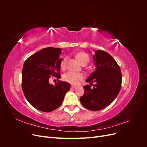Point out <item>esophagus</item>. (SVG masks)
Returning a JSON list of instances; mask_svg holds the SVG:
<instances>
[{
  "label": "esophagus",
  "mask_w": 147,
  "mask_h": 147,
  "mask_svg": "<svg viewBox=\"0 0 147 147\" xmlns=\"http://www.w3.org/2000/svg\"><path fill=\"white\" fill-rule=\"evenodd\" d=\"M76 88H77V86H73V85L71 86V89H75Z\"/></svg>",
  "instance_id": "1"
}]
</instances>
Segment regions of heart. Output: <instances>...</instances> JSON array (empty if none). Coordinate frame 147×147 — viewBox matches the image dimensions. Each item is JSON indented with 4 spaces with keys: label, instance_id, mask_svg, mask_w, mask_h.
<instances>
[{
    "label": "heart",
    "instance_id": "heart-1",
    "mask_svg": "<svg viewBox=\"0 0 147 147\" xmlns=\"http://www.w3.org/2000/svg\"><path fill=\"white\" fill-rule=\"evenodd\" d=\"M75 57H76L77 59L81 64L84 63H88L89 62V60H90V57H89L88 55L86 54V53H83V52L77 53V54L75 55ZM66 62H67V57H65L61 62L60 67L61 69L64 70L65 69ZM83 78H84V75L81 73L68 72L64 75V80L70 84H74V85H77L78 84H79L80 82L83 80Z\"/></svg>",
    "mask_w": 147,
    "mask_h": 147
}]
</instances>
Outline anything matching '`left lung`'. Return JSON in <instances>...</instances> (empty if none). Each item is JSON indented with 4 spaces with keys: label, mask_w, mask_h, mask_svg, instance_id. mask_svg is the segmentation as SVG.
<instances>
[{
    "label": "left lung",
    "mask_w": 147,
    "mask_h": 147,
    "mask_svg": "<svg viewBox=\"0 0 147 147\" xmlns=\"http://www.w3.org/2000/svg\"><path fill=\"white\" fill-rule=\"evenodd\" d=\"M96 68L86 80L90 85L93 82L96 84L92 88L88 84L83 86L84 92L80 99L84 107L98 111L112 103L121 87L122 75L117 63L108 53L102 50L95 51L93 55Z\"/></svg>",
    "instance_id": "1"
}]
</instances>
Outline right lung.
Here are the masks:
<instances>
[{"mask_svg": "<svg viewBox=\"0 0 147 147\" xmlns=\"http://www.w3.org/2000/svg\"><path fill=\"white\" fill-rule=\"evenodd\" d=\"M62 49L48 47L34 53L27 59L22 70V89L26 99L34 108L50 112L60 107L70 84L59 81L55 85L49 78H61ZM58 80V79H57Z\"/></svg>", "mask_w": 147, "mask_h": 147, "instance_id": "obj_1", "label": "right lung"}]
</instances>
